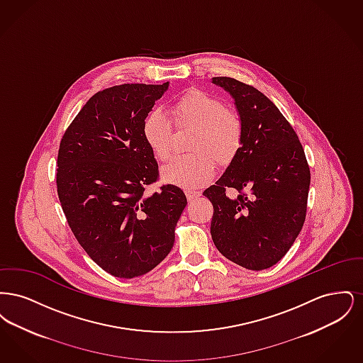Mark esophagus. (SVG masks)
Wrapping results in <instances>:
<instances>
[{
  "instance_id": "esophagus-1",
  "label": "esophagus",
  "mask_w": 363,
  "mask_h": 363,
  "mask_svg": "<svg viewBox=\"0 0 363 363\" xmlns=\"http://www.w3.org/2000/svg\"><path fill=\"white\" fill-rule=\"evenodd\" d=\"M199 196H200V193H199V191H186L188 201H193V200H196Z\"/></svg>"
}]
</instances>
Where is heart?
Returning a JSON list of instances; mask_svg holds the SVG:
<instances>
[{
	"instance_id": "obj_1",
	"label": "heart",
	"mask_w": 363,
	"mask_h": 363,
	"mask_svg": "<svg viewBox=\"0 0 363 363\" xmlns=\"http://www.w3.org/2000/svg\"><path fill=\"white\" fill-rule=\"evenodd\" d=\"M178 129L196 128L190 150L196 154L175 156L163 169L166 182L184 189L203 186L213 174V160L225 167L241 151L243 122L240 114L201 89H191L172 106ZM143 138L157 160H166L173 151L175 128L162 110H152L143 122Z\"/></svg>"
}]
</instances>
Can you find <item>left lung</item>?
Returning <instances> with one entry per match:
<instances>
[{"label":"left lung","instance_id":"1","mask_svg":"<svg viewBox=\"0 0 363 363\" xmlns=\"http://www.w3.org/2000/svg\"><path fill=\"white\" fill-rule=\"evenodd\" d=\"M234 98L243 144L215 185L204 190L213 206L211 235L225 259L246 269L275 265L302 230L311 169L290 122L257 88L231 77H212ZM228 187L240 194L230 199Z\"/></svg>","mask_w":363,"mask_h":363}]
</instances>
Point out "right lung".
Instances as JSON below:
<instances>
[{
  "label": "right lung",
  "instance_id": "right-lung-1",
  "mask_svg": "<svg viewBox=\"0 0 363 363\" xmlns=\"http://www.w3.org/2000/svg\"><path fill=\"white\" fill-rule=\"evenodd\" d=\"M163 84H121L96 92L60 143L57 193L76 240L102 269L141 277L166 259L186 196L163 185L143 122L167 91Z\"/></svg>",
  "mask_w": 363,
  "mask_h": 363
}]
</instances>
